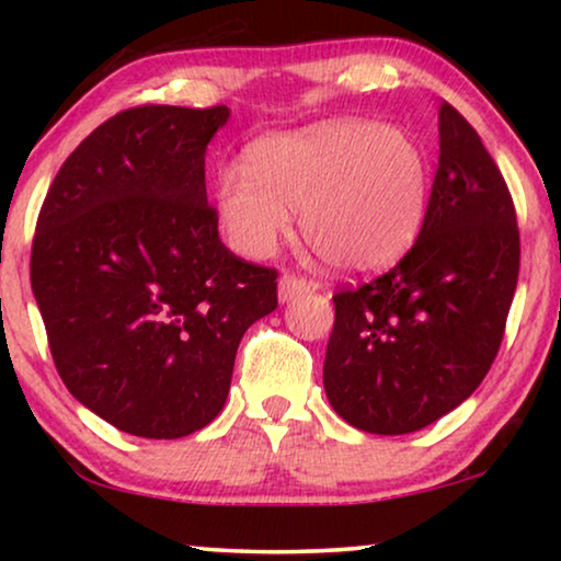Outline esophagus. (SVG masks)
Returning <instances> with one entry per match:
<instances>
[{
	"label": "esophagus",
	"instance_id": "34e87169",
	"mask_svg": "<svg viewBox=\"0 0 561 561\" xmlns=\"http://www.w3.org/2000/svg\"><path fill=\"white\" fill-rule=\"evenodd\" d=\"M309 288H311V283L306 280V278H301V275L286 273L278 280V298H280L283 304H286V301H290V298L306 294V290H309Z\"/></svg>",
	"mask_w": 561,
	"mask_h": 561
}]
</instances>
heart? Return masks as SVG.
Here are the masks:
<instances>
[{
	"instance_id": "obj_1",
	"label": "heart",
	"mask_w": 561,
	"mask_h": 561,
	"mask_svg": "<svg viewBox=\"0 0 561 561\" xmlns=\"http://www.w3.org/2000/svg\"><path fill=\"white\" fill-rule=\"evenodd\" d=\"M432 165L416 137L336 119L250 145L244 168L217 179L221 227L242 255H271L301 211V232L329 267L380 273L424 227Z\"/></svg>"
}]
</instances>
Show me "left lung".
<instances>
[{
  "instance_id": "8db88e82",
  "label": "left lung",
  "mask_w": 561,
  "mask_h": 561,
  "mask_svg": "<svg viewBox=\"0 0 561 561\" xmlns=\"http://www.w3.org/2000/svg\"><path fill=\"white\" fill-rule=\"evenodd\" d=\"M520 237L503 173L470 122L439 106V168L413 248L336 290L324 390L359 432L411 434L467 401L501 350Z\"/></svg>"
}]
</instances>
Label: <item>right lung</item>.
I'll list each match as a JSON object with an SVG mask.
<instances>
[{"label": "right lung", "instance_id": "add662e5", "mask_svg": "<svg viewBox=\"0 0 561 561\" xmlns=\"http://www.w3.org/2000/svg\"><path fill=\"white\" fill-rule=\"evenodd\" d=\"M227 119V106L114 114L37 217L30 283L60 380L145 439L211 424L242 334L278 306V273L229 252L206 202V145Z\"/></svg>", "mask_w": 561, "mask_h": 561}]
</instances>
